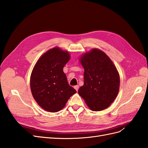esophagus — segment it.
<instances>
[{
  "label": "esophagus",
  "instance_id": "obj_1",
  "mask_svg": "<svg viewBox=\"0 0 148 148\" xmlns=\"http://www.w3.org/2000/svg\"><path fill=\"white\" fill-rule=\"evenodd\" d=\"M74 88L75 89V90H76V91H78V88H79V86H78V85H76V86H74Z\"/></svg>",
  "mask_w": 148,
  "mask_h": 148
}]
</instances>
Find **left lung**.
Returning a JSON list of instances; mask_svg holds the SVG:
<instances>
[{
  "instance_id": "left-lung-1",
  "label": "left lung",
  "mask_w": 148,
  "mask_h": 148,
  "mask_svg": "<svg viewBox=\"0 0 148 148\" xmlns=\"http://www.w3.org/2000/svg\"><path fill=\"white\" fill-rule=\"evenodd\" d=\"M84 68V84L78 94L92 110L107 108L119 91L120 77L113 62L106 53L93 49L80 57Z\"/></svg>"
}]
</instances>
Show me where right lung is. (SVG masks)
Segmentation results:
<instances>
[{"label": "right lung", "mask_w": 148, "mask_h": 148, "mask_svg": "<svg viewBox=\"0 0 148 148\" xmlns=\"http://www.w3.org/2000/svg\"><path fill=\"white\" fill-rule=\"evenodd\" d=\"M70 58L69 52L54 47L39 58L31 73L30 87L34 99L50 112L63 109L69 98L77 92L68 83L63 71Z\"/></svg>", "instance_id": "obj_1"}]
</instances>
